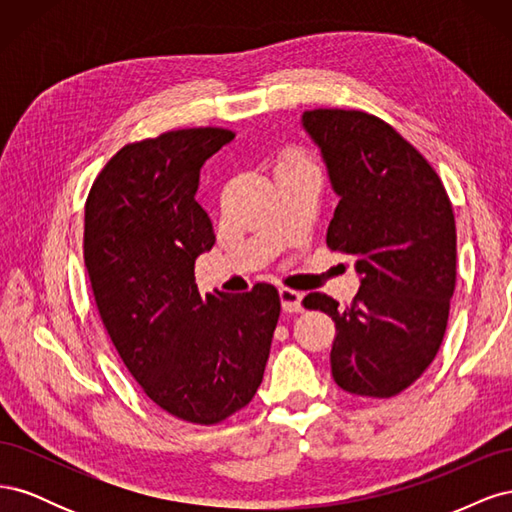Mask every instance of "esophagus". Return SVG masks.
Returning <instances> with one entry per match:
<instances>
[{"label":"esophagus","instance_id":"esophagus-1","mask_svg":"<svg viewBox=\"0 0 512 512\" xmlns=\"http://www.w3.org/2000/svg\"><path fill=\"white\" fill-rule=\"evenodd\" d=\"M301 299H303L301 292L290 290V288H280V301H282L284 312H288V314L301 312Z\"/></svg>","mask_w":512,"mask_h":512}]
</instances>
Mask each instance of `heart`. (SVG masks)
Here are the masks:
<instances>
[{
	"label": "heart",
	"mask_w": 512,
	"mask_h": 512,
	"mask_svg": "<svg viewBox=\"0 0 512 512\" xmlns=\"http://www.w3.org/2000/svg\"><path fill=\"white\" fill-rule=\"evenodd\" d=\"M301 164H312L305 153L301 149H284L280 153V158H277L275 168H284V166H301Z\"/></svg>",
	"instance_id": "1"
}]
</instances>
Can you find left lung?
Here are the masks:
<instances>
[{
	"label": "left lung",
	"mask_w": 512,
	"mask_h": 512,
	"mask_svg": "<svg viewBox=\"0 0 512 512\" xmlns=\"http://www.w3.org/2000/svg\"><path fill=\"white\" fill-rule=\"evenodd\" d=\"M303 126L339 196L327 245L354 256L361 273L350 305L309 292L303 307L335 322L339 389L389 399L421 378L442 346L457 277L451 198L423 153L376 115L314 108Z\"/></svg>",
	"instance_id": "obj_1"
}]
</instances>
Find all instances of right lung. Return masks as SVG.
I'll return each mask as SVG.
<instances>
[{"instance_id": "add662e5", "label": "right lung", "mask_w": 512, "mask_h": 512, "mask_svg": "<svg viewBox=\"0 0 512 512\" xmlns=\"http://www.w3.org/2000/svg\"><path fill=\"white\" fill-rule=\"evenodd\" d=\"M232 138L207 126L128 143L85 203L83 256L104 329L153 404L194 425L250 404L280 318L271 284L200 297L194 282L196 256L215 243L194 198L200 166Z\"/></svg>"}]
</instances>
